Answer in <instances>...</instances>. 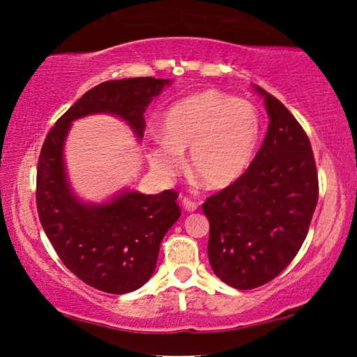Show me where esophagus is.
I'll use <instances>...</instances> for the list:
<instances>
[{
  "instance_id": "obj_1",
  "label": "esophagus",
  "mask_w": 357,
  "mask_h": 357,
  "mask_svg": "<svg viewBox=\"0 0 357 357\" xmlns=\"http://www.w3.org/2000/svg\"><path fill=\"white\" fill-rule=\"evenodd\" d=\"M181 203H183V206H184V209L185 211H189V213H193V211H195L197 208H198V204L195 203V202H192L190 198H183V200H181Z\"/></svg>"
}]
</instances>
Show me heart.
Masks as SVG:
<instances>
[{"mask_svg": "<svg viewBox=\"0 0 357 357\" xmlns=\"http://www.w3.org/2000/svg\"><path fill=\"white\" fill-rule=\"evenodd\" d=\"M162 138L151 144V167L164 178L189 168L204 185L228 189L244 176L257 154L261 119L250 102L238 100L217 89L192 94L172 105L162 123Z\"/></svg>", "mask_w": 357, "mask_h": 357, "instance_id": "heart-1", "label": "heart"}]
</instances>
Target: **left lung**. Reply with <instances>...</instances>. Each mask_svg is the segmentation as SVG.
I'll return each mask as SVG.
<instances>
[{
	"label": "left lung",
	"instance_id": "left-lung-1",
	"mask_svg": "<svg viewBox=\"0 0 357 357\" xmlns=\"http://www.w3.org/2000/svg\"><path fill=\"white\" fill-rule=\"evenodd\" d=\"M264 98L269 128L249 170L209 197L208 257L214 274L236 289L261 287L293 261L318 202V174L304 129L274 96Z\"/></svg>",
	"mask_w": 357,
	"mask_h": 357
}]
</instances>
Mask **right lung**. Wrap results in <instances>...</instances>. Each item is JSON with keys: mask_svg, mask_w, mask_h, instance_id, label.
Returning <instances> with one entry per match:
<instances>
[{"mask_svg": "<svg viewBox=\"0 0 357 357\" xmlns=\"http://www.w3.org/2000/svg\"><path fill=\"white\" fill-rule=\"evenodd\" d=\"M170 84L153 77L100 83L56 121L42 146L36 192L42 228L66 268L100 291L130 293L151 279L162 239L181 217L178 193L124 189L104 203H84L69 183L66 138L74 121L107 113L123 119L140 142L144 112Z\"/></svg>", "mask_w": 357, "mask_h": 357, "instance_id": "1", "label": "right lung"}]
</instances>
